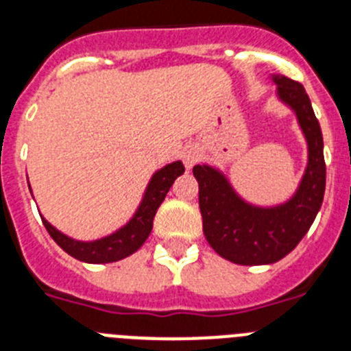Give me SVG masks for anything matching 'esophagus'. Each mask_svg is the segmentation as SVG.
<instances>
[{
    "instance_id": "1",
    "label": "esophagus",
    "mask_w": 351,
    "mask_h": 351,
    "mask_svg": "<svg viewBox=\"0 0 351 351\" xmlns=\"http://www.w3.org/2000/svg\"><path fill=\"white\" fill-rule=\"evenodd\" d=\"M182 160H184L185 167L191 169V167L198 162V149L194 148V146H187V148L182 149Z\"/></svg>"
}]
</instances>
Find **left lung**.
<instances>
[{
	"label": "left lung",
	"instance_id": "8db88e82",
	"mask_svg": "<svg viewBox=\"0 0 351 351\" xmlns=\"http://www.w3.org/2000/svg\"><path fill=\"white\" fill-rule=\"evenodd\" d=\"M271 80L307 141V167L293 196L280 205L258 207L241 198L221 169L208 164L193 167L205 239L217 255L241 266L273 264L293 252L316 219L325 194L323 135L311 99L298 82L282 75H271Z\"/></svg>",
	"mask_w": 351,
	"mask_h": 351
}]
</instances>
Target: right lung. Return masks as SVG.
I'll list each match as a JSON object with an SVG mask.
<instances>
[{"mask_svg":"<svg viewBox=\"0 0 351 351\" xmlns=\"http://www.w3.org/2000/svg\"><path fill=\"white\" fill-rule=\"evenodd\" d=\"M184 164L180 160L171 162L167 166L155 171L152 176L148 187L144 191V196L141 199L139 207L134 212L130 221L123 225L119 230L112 232L110 235H105L96 241H76L69 235L62 234L55 226L43 217V223L46 226L48 234L53 241L60 246L71 257L78 258L87 264H107V262H116L121 258L128 257L135 253L148 239L153 228V217L157 214V208L166 198L167 191L171 189L173 182L180 175H184ZM30 187V184H28Z\"/></svg>","mask_w":351,"mask_h":351,"instance_id":"add662e5","label":"right lung"}]
</instances>
